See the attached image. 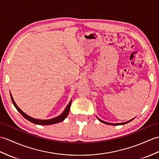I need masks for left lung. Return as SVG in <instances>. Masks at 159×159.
Wrapping results in <instances>:
<instances>
[{
    "label": "left lung",
    "mask_w": 159,
    "mask_h": 159,
    "mask_svg": "<svg viewBox=\"0 0 159 159\" xmlns=\"http://www.w3.org/2000/svg\"><path fill=\"white\" fill-rule=\"evenodd\" d=\"M98 119L99 121H101V122H102V123H105V124H107V125H125V124H126V123H129L130 121H131V120H133V119H131V120H129V121H127V122H125V123H107V122H105V121H103V120H100V119H98Z\"/></svg>",
    "instance_id": "8db88e82"
}]
</instances>
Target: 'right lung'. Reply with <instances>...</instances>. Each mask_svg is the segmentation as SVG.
<instances>
[{
    "label": "right lung",
    "instance_id": "obj_1",
    "mask_svg": "<svg viewBox=\"0 0 159 159\" xmlns=\"http://www.w3.org/2000/svg\"><path fill=\"white\" fill-rule=\"evenodd\" d=\"M11 98L13 104L14 106L16 108V109L17 110V111L20 112V113L25 118V119L28 120L29 121H30L31 123H33L34 124L40 125H53V124H55V123H60V122H61V121L64 120L66 119V118L67 117V116L68 115V113H69V111H70V108L71 103H72V100H71L70 102L68 105L66 106V108L64 110V111L63 112V113L61 114V115H60L59 116L53 118V119H49V120H39V119H34V118H32L30 116L27 115L26 114H25L23 111H22V110H21L19 108H18L16 104V102H15L14 100H13L11 94Z\"/></svg>",
    "mask_w": 159,
    "mask_h": 159
}]
</instances>
